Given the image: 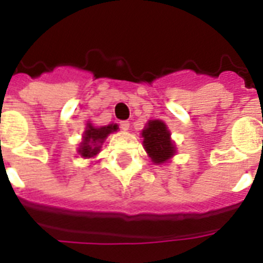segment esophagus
<instances>
[{"label": "esophagus", "mask_w": 263, "mask_h": 263, "mask_svg": "<svg viewBox=\"0 0 263 263\" xmlns=\"http://www.w3.org/2000/svg\"><path fill=\"white\" fill-rule=\"evenodd\" d=\"M129 126H130L129 121H121V122H120V127L122 130H127V129H129Z\"/></svg>", "instance_id": "34e87169"}]
</instances>
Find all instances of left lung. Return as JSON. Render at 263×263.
Here are the masks:
<instances>
[{
  "label": "left lung",
  "mask_w": 263,
  "mask_h": 263,
  "mask_svg": "<svg viewBox=\"0 0 263 263\" xmlns=\"http://www.w3.org/2000/svg\"><path fill=\"white\" fill-rule=\"evenodd\" d=\"M143 146L154 163H166L176 153L175 143L167 125L160 120H150L142 130Z\"/></svg>",
  "instance_id": "obj_1"
}]
</instances>
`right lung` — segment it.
I'll list each match as a JSON object with an SVG mask.
<instances>
[{
    "label": "right lung",
    "instance_id": "right-lung-1",
    "mask_svg": "<svg viewBox=\"0 0 263 263\" xmlns=\"http://www.w3.org/2000/svg\"><path fill=\"white\" fill-rule=\"evenodd\" d=\"M118 130V125L110 124L108 126L96 127L88 122L85 132L83 134V142L78 148V153L83 158H93L100 153L101 145L110 133H115Z\"/></svg>",
    "mask_w": 263,
    "mask_h": 263
}]
</instances>
